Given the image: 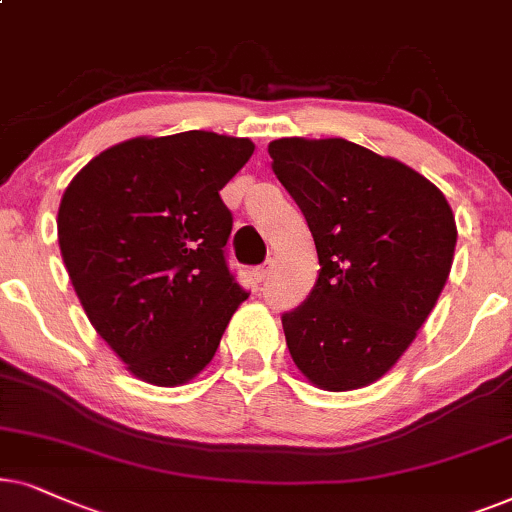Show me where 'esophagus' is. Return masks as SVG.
<instances>
[{
    "instance_id": "obj_1",
    "label": "esophagus",
    "mask_w": 512,
    "mask_h": 512,
    "mask_svg": "<svg viewBox=\"0 0 512 512\" xmlns=\"http://www.w3.org/2000/svg\"><path fill=\"white\" fill-rule=\"evenodd\" d=\"M271 271H274V262L267 260V262L262 264V267L255 269V281H257V283H264V281H267V278L271 276Z\"/></svg>"
}]
</instances>
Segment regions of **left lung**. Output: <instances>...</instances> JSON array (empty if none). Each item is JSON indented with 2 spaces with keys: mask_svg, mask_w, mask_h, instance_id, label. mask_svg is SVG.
<instances>
[{
  "mask_svg": "<svg viewBox=\"0 0 512 512\" xmlns=\"http://www.w3.org/2000/svg\"><path fill=\"white\" fill-rule=\"evenodd\" d=\"M269 156L320 264L311 295L283 313L290 356L323 391L370 386L410 349L445 288L452 208L414 168L344 138H281Z\"/></svg>",
  "mask_w": 512,
  "mask_h": 512,
  "instance_id": "obj_1",
  "label": "left lung"
}]
</instances>
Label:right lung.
Here are the masks:
<instances>
[{"label":"right lung","instance_id":"1","mask_svg":"<svg viewBox=\"0 0 512 512\" xmlns=\"http://www.w3.org/2000/svg\"><path fill=\"white\" fill-rule=\"evenodd\" d=\"M248 138L187 131L105 149L67 185L58 243L81 306L126 370L182 386L213 360L238 304L220 189Z\"/></svg>","mask_w":512,"mask_h":512}]
</instances>
